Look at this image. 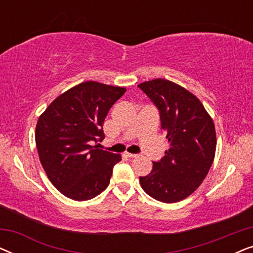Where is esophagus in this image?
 Instances as JSON below:
<instances>
[{
	"instance_id": "obj_1",
	"label": "esophagus",
	"mask_w": 253,
	"mask_h": 253,
	"mask_svg": "<svg viewBox=\"0 0 253 253\" xmlns=\"http://www.w3.org/2000/svg\"><path fill=\"white\" fill-rule=\"evenodd\" d=\"M126 155L127 158H136V157H137V154H133V153H127V152L126 153Z\"/></svg>"
}]
</instances>
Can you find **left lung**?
Instances as JSON below:
<instances>
[{"instance_id": "1", "label": "left lung", "mask_w": 253, "mask_h": 253, "mask_svg": "<svg viewBox=\"0 0 253 253\" xmlns=\"http://www.w3.org/2000/svg\"><path fill=\"white\" fill-rule=\"evenodd\" d=\"M138 87L158 107L161 129L170 145L165 157L153 162L150 174L140 176L141 188L159 202H181L202 184L214 161L213 120L196 95L167 79H153Z\"/></svg>"}]
</instances>
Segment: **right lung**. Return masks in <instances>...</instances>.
Returning a JSON list of instances; mask_svg holds the SVG:
<instances>
[{
  "label": "right lung",
  "instance_id": "1",
  "mask_svg": "<svg viewBox=\"0 0 253 253\" xmlns=\"http://www.w3.org/2000/svg\"><path fill=\"white\" fill-rule=\"evenodd\" d=\"M126 91L98 82L81 83L58 95L38 120L40 162L49 181L68 198L92 199L109 185L113 167L122 158L92 144L105 138L107 114Z\"/></svg>",
  "mask_w": 253,
  "mask_h": 253
}]
</instances>
